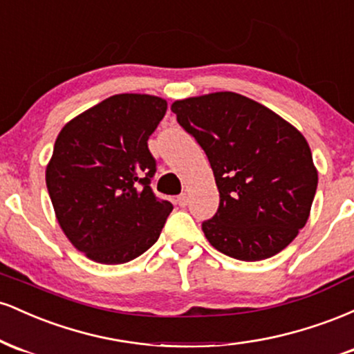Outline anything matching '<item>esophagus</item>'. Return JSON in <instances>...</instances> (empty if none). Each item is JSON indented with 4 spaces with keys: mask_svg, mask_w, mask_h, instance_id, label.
Returning <instances> with one entry per match:
<instances>
[{
    "mask_svg": "<svg viewBox=\"0 0 354 354\" xmlns=\"http://www.w3.org/2000/svg\"><path fill=\"white\" fill-rule=\"evenodd\" d=\"M176 203H178V205L181 206V208H185V206L188 205V194H186V193H181L180 196L176 198Z\"/></svg>",
    "mask_w": 354,
    "mask_h": 354,
    "instance_id": "34e87169",
    "label": "esophagus"
}]
</instances>
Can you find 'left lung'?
I'll list each match as a JSON object with an SVG mask.
<instances>
[{"instance_id":"obj_1","label":"left lung","mask_w":354,"mask_h":354,"mask_svg":"<svg viewBox=\"0 0 354 354\" xmlns=\"http://www.w3.org/2000/svg\"><path fill=\"white\" fill-rule=\"evenodd\" d=\"M171 111L208 156L219 208L203 233L241 261L284 250L306 225L318 186L311 149L293 124L231 91L176 100Z\"/></svg>"}]
</instances>
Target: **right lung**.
Wrapping results in <instances>:
<instances>
[{
	"mask_svg": "<svg viewBox=\"0 0 354 354\" xmlns=\"http://www.w3.org/2000/svg\"><path fill=\"white\" fill-rule=\"evenodd\" d=\"M168 103L160 96H109L68 121L46 166V186L61 230L101 265H123L160 238L169 201L149 188L156 163L148 138Z\"/></svg>",
	"mask_w": 354,
	"mask_h": 354,
	"instance_id": "1",
	"label": "right lung"
}]
</instances>
